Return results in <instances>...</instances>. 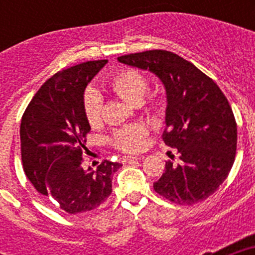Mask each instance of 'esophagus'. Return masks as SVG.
Here are the masks:
<instances>
[{"instance_id":"esophagus-1","label":"esophagus","mask_w":255,"mask_h":255,"mask_svg":"<svg viewBox=\"0 0 255 255\" xmlns=\"http://www.w3.org/2000/svg\"><path fill=\"white\" fill-rule=\"evenodd\" d=\"M143 157H131V155H128V157H124L123 163H131V162L138 161V159H141Z\"/></svg>"}]
</instances>
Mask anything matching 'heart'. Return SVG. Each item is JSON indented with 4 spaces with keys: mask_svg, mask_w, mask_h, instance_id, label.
Returning a JSON list of instances; mask_svg holds the SVG:
<instances>
[{
    "mask_svg": "<svg viewBox=\"0 0 255 255\" xmlns=\"http://www.w3.org/2000/svg\"><path fill=\"white\" fill-rule=\"evenodd\" d=\"M110 87L121 100L131 105L140 103L148 92L147 79L139 71L131 69L124 70L121 73L116 74L111 79ZM83 107H84V115L89 125H98L102 119V98L100 94L93 89L85 92ZM148 111L150 114H155L158 110H157V106L152 103L148 107ZM145 135H147L145 126L135 124L128 128L115 130L111 136V143L114 144L115 148L125 153H136L143 149Z\"/></svg>",
    "mask_w": 255,
    "mask_h": 255,
    "instance_id": "heart-1",
    "label": "heart"
}]
</instances>
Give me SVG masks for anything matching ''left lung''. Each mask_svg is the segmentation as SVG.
Segmentation results:
<instances>
[{"label":"left lung","instance_id":"obj_1","mask_svg":"<svg viewBox=\"0 0 255 255\" xmlns=\"http://www.w3.org/2000/svg\"><path fill=\"white\" fill-rule=\"evenodd\" d=\"M119 62L155 74L167 96L162 139L176 150L154 190L181 206L207 199L229 176L236 154L238 126L218 85L198 67L163 49L130 53Z\"/></svg>","mask_w":255,"mask_h":255}]
</instances>
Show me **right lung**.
Instances as JSON below:
<instances>
[{
  "instance_id": "add662e5",
  "label": "right lung",
  "mask_w": 255,
  "mask_h": 255,
  "mask_svg": "<svg viewBox=\"0 0 255 255\" xmlns=\"http://www.w3.org/2000/svg\"><path fill=\"white\" fill-rule=\"evenodd\" d=\"M107 60L64 69L44 83L22 115L21 161L26 177L43 197L70 215L92 211L112 193V175L123 166L105 161L85 167L91 125L84 115V91Z\"/></svg>"
}]
</instances>
